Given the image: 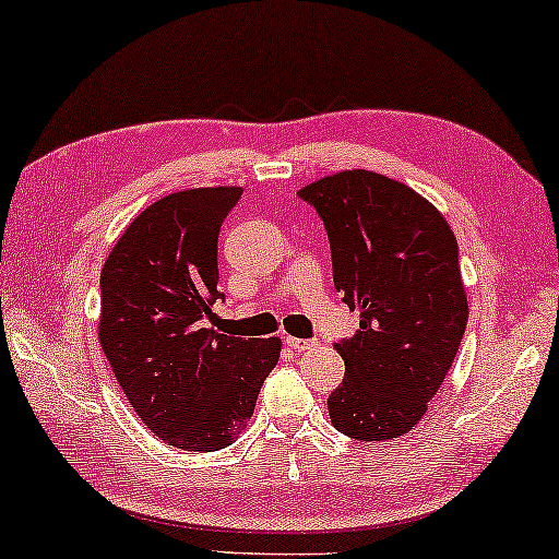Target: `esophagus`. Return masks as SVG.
<instances>
[{
	"mask_svg": "<svg viewBox=\"0 0 559 559\" xmlns=\"http://www.w3.org/2000/svg\"><path fill=\"white\" fill-rule=\"evenodd\" d=\"M285 345L289 349H295V352H305V349L312 347V342H309V340H297V337H285Z\"/></svg>",
	"mask_w": 559,
	"mask_h": 559,
	"instance_id": "obj_1",
	"label": "esophagus"
}]
</instances>
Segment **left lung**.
Returning <instances> with one entry per match:
<instances>
[{"mask_svg":"<svg viewBox=\"0 0 559 559\" xmlns=\"http://www.w3.org/2000/svg\"><path fill=\"white\" fill-rule=\"evenodd\" d=\"M324 222L334 289L359 312L340 340L345 380L330 394L332 425L384 442L423 419L467 328L457 239L407 185L367 169L340 171L297 192Z\"/></svg>","mask_w":559,"mask_h":559,"instance_id":"obj_1","label":"left lung"}]
</instances>
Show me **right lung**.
<instances>
[{
	"label": "right lung",
	"mask_w": 559,
	"mask_h": 559,
	"mask_svg": "<svg viewBox=\"0 0 559 559\" xmlns=\"http://www.w3.org/2000/svg\"><path fill=\"white\" fill-rule=\"evenodd\" d=\"M242 197L202 187L162 197L102 267L99 342L136 415L171 448L214 452L237 440L280 359V340L210 330L217 237Z\"/></svg>",
	"instance_id": "add662e5"
}]
</instances>
